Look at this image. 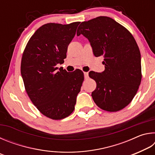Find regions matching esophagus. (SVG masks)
Masks as SVG:
<instances>
[{"label":"esophagus","instance_id":"obj_1","mask_svg":"<svg viewBox=\"0 0 155 155\" xmlns=\"http://www.w3.org/2000/svg\"><path fill=\"white\" fill-rule=\"evenodd\" d=\"M84 77H85V79H87L89 78V76H88V72H84Z\"/></svg>","mask_w":155,"mask_h":155}]
</instances>
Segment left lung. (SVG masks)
I'll return each instance as SVG.
<instances>
[{"label": "left lung", "instance_id": "obj_1", "mask_svg": "<svg viewBox=\"0 0 155 155\" xmlns=\"http://www.w3.org/2000/svg\"><path fill=\"white\" fill-rule=\"evenodd\" d=\"M88 39L95 57L103 56L105 70L89 72L96 83L91 93L94 103L104 111L115 112L134 98L141 80V54L129 31L114 19L99 16L81 22L77 35Z\"/></svg>", "mask_w": 155, "mask_h": 155}]
</instances>
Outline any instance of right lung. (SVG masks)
I'll list each match as a JSON object with an SVG mask.
<instances>
[{
  "instance_id": "add662e5",
  "label": "right lung",
  "mask_w": 155,
  "mask_h": 155,
  "mask_svg": "<svg viewBox=\"0 0 155 155\" xmlns=\"http://www.w3.org/2000/svg\"><path fill=\"white\" fill-rule=\"evenodd\" d=\"M79 22L69 25L48 23L31 36L21 61V75L26 91L37 109L52 120L72 114L84 80L77 69L68 72L56 65L64 64L68 46Z\"/></svg>"
}]
</instances>
